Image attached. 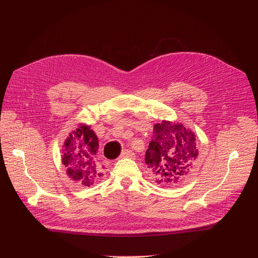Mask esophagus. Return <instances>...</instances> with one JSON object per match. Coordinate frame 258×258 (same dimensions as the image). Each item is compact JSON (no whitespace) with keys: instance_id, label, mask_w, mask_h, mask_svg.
<instances>
[{"instance_id":"obj_1","label":"esophagus","mask_w":258,"mask_h":258,"mask_svg":"<svg viewBox=\"0 0 258 258\" xmlns=\"http://www.w3.org/2000/svg\"><path fill=\"white\" fill-rule=\"evenodd\" d=\"M135 154L131 150H123L121 152V155H120V158H131V157H134Z\"/></svg>"}]
</instances>
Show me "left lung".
<instances>
[{"mask_svg":"<svg viewBox=\"0 0 258 258\" xmlns=\"http://www.w3.org/2000/svg\"><path fill=\"white\" fill-rule=\"evenodd\" d=\"M152 134L145 161L155 181L162 186L180 182L198 157L195 134L182 123L167 120L155 124Z\"/></svg>","mask_w":258,"mask_h":258,"instance_id":"1","label":"left lung"}]
</instances>
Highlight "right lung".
Returning <instances> with one entry per match:
<instances>
[{
	"label": "right lung",
	"mask_w": 258,
	"mask_h": 258,
	"mask_svg": "<svg viewBox=\"0 0 258 258\" xmlns=\"http://www.w3.org/2000/svg\"><path fill=\"white\" fill-rule=\"evenodd\" d=\"M98 146V137L88 124H79L67 137L61 160L73 181L90 187L103 176L97 158Z\"/></svg>",
	"instance_id": "right-lung-1"
}]
</instances>
